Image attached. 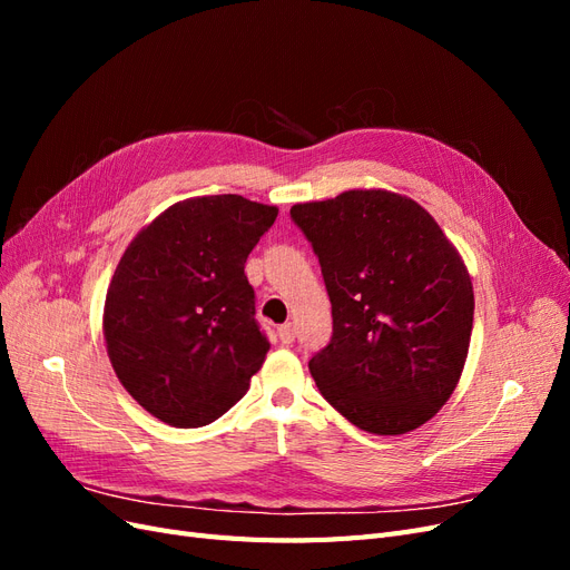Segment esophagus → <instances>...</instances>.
Here are the masks:
<instances>
[{
    "label": "esophagus",
    "instance_id": "34e87169",
    "mask_svg": "<svg viewBox=\"0 0 570 570\" xmlns=\"http://www.w3.org/2000/svg\"><path fill=\"white\" fill-rule=\"evenodd\" d=\"M278 337H281V342L289 344L292 340H295V325H292V323L281 325V327H278Z\"/></svg>",
    "mask_w": 570,
    "mask_h": 570
}]
</instances>
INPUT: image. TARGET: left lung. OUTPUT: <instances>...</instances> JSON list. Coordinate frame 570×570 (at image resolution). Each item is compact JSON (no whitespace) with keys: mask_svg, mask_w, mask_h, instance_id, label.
Returning a JSON list of instances; mask_svg holds the SVG:
<instances>
[{"mask_svg":"<svg viewBox=\"0 0 570 570\" xmlns=\"http://www.w3.org/2000/svg\"><path fill=\"white\" fill-rule=\"evenodd\" d=\"M289 216L333 304V340L308 361L316 387L366 433L421 428L469 356L475 302L459 249L419 202L390 189H347Z\"/></svg>","mask_w":570,"mask_h":570,"instance_id":"left-lung-1","label":"left lung"}]
</instances>
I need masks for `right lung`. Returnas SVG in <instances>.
Instances as JSON below:
<instances>
[{"instance_id":"add662e5","label":"right lung","mask_w":570,"mask_h":570,"mask_svg":"<svg viewBox=\"0 0 570 570\" xmlns=\"http://www.w3.org/2000/svg\"><path fill=\"white\" fill-rule=\"evenodd\" d=\"M275 216L278 206L243 195L189 197L120 256L101 327L116 377L151 416L199 428L249 390L271 344L245 264Z\"/></svg>"}]
</instances>
